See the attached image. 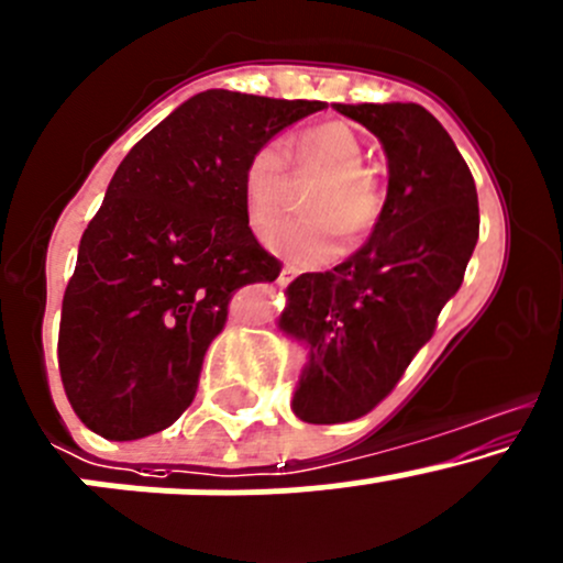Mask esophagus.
<instances>
[{
    "label": "esophagus",
    "mask_w": 563,
    "mask_h": 563,
    "mask_svg": "<svg viewBox=\"0 0 563 563\" xmlns=\"http://www.w3.org/2000/svg\"><path fill=\"white\" fill-rule=\"evenodd\" d=\"M297 275H299L297 266H286V269L280 272V277H277V280H280V286H286V283H291Z\"/></svg>",
    "instance_id": "esophagus-1"
}]
</instances>
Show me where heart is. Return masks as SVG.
Returning a JSON list of instances; mask_svg holds the SVG:
<instances>
[{
	"instance_id": "b5f03b06",
	"label": "heart",
	"mask_w": 563,
	"mask_h": 563,
	"mask_svg": "<svg viewBox=\"0 0 563 563\" xmlns=\"http://www.w3.org/2000/svg\"><path fill=\"white\" fill-rule=\"evenodd\" d=\"M291 156L297 177L318 175L301 202L310 216L272 229L266 245L297 266H323L340 253V232L356 240L380 221L386 191L364 164V145L356 132L340 121L305 129ZM242 199L256 232H266L286 212L291 173L280 142L266 140L247 156Z\"/></svg>"
}]
</instances>
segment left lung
I'll return each instance as SVG.
<instances>
[{"label":"left lung","mask_w":563,"mask_h":563,"mask_svg":"<svg viewBox=\"0 0 563 563\" xmlns=\"http://www.w3.org/2000/svg\"><path fill=\"white\" fill-rule=\"evenodd\" d=\"M383 142L388 194L369 240L331 272L288 286L280 329L310 347L294 390L307 423L375 410L431 340L481 234L477 188L451 134L421 104H334Z\"/></svg>","instance_id":"8db88e82"}]
</instances>
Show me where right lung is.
<instances>
[{
	"label": "right lung",
	"mask_w": 563,
	"mask_h": 563,
	"mask_svg": "<svg viewBox=\"0 0 563 563\" xmlns=\"http://www.w3.org/2000/svg\"><path fill=\"white\" fill-rule=\"evenodd\" d=\"M323 108L210 88L126 153L82 232L62 305L58 369L88 429L140 440L191 405L229 301L280 275L247 227V156Z\"/></svg>",
	"instance_id": "obj_1"
}]
</instances>
